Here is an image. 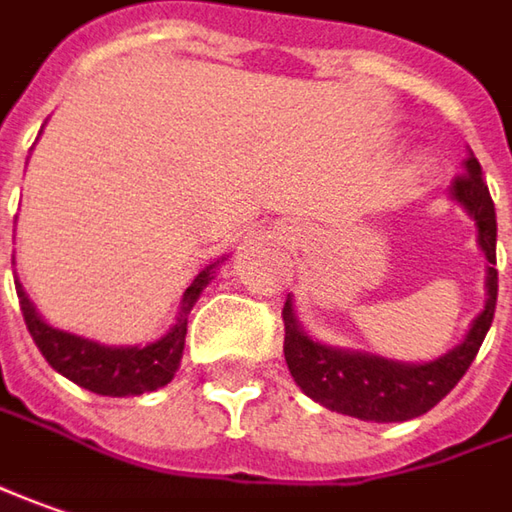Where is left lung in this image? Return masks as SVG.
Returning <instances> with one entry per match:
<instances>
[{
	"mask_svg": "<svg viewBox=\"0 0 512 512\" xmlns=\"http://www.w3.org/2000/svg\"><path fill=\"white\" fill-rule=\"evenodd\" d=\"M450 197L476 220L478 246L487 257V280H484L487 300L470 332L464 335V341L447 355L427 364H404L372 352L321 344L303 332V326L295 318L292 295L286 298L283 306L286 364L295 384L326 410L344 412L361 421H378V424L410 421L433 410L476 361L478 346L484 341L496 312L499 272H496V209L473 151L464 160V174L456 177Z\"/></svg>",
	"mask_w": 512,
	"mask_h": 512,
	"instance_id": "1",
	"label": "left lung"
}]
</instances>
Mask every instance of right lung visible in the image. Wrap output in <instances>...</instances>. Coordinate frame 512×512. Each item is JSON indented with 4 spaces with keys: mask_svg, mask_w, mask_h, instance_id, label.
Returning a JSON list of instances; mask_svg holds the SVG:
<instances>
[{
    "mask_svg": "<svg viewBox=\"0 0 512 512\" xmlns=\"http://www.w3.org/2000/svg\"><path fill=\"white\" fill-rule=\"evenodd\" d=\"M217 263L206 266L197 278L191 280V286L183 292L177 323L168 329L160 341L145 346H105L97 344V341H88V338H79V335H71V332L54 329L51 323L39 318V312L34 309L31 298L25 295L19 280H16V295H19L22 318H25V326H28L34 344L39 346L45 361L59 375H65L77 387L91 389L97 395H111V398L143 395V392L166 387L168 381L174 378V372L180 367V358H183V346H186V326H189L191 306L197 303L200 292L214 278Z\"/></svg>",
    "mask_w": 512,
    "mask_h": 512,
    "instance_id": "right-lung-1",
    "label": "right lung"
}]
</instances>
